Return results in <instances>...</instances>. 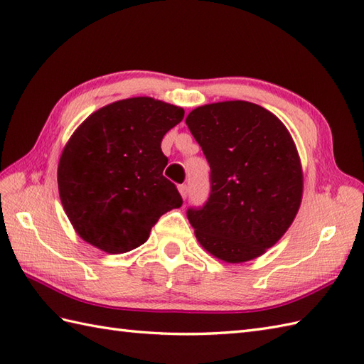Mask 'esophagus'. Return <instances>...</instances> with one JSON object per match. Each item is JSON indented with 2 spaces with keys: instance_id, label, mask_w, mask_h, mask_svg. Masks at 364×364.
<instances>
[{
  "instance_id": "obj_1",
  "label": "esophagus",
  "mask_w": 364,
  "mask_h": 364,
  "mask_svg": "<svg viewBox=\"0 0 364 364\" xmlns=\"http://www.w3.org/2000/svg\"><path fill=\"white\" fill-rule=\"evenodd\" d=\"M178 191H180L183 198H188V193H189V186L188 184H180Z\"/></svg>"
}]
</instances>
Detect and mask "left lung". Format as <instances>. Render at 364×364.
<instances>
[{"mask_svg": "<svg viewBox=\"0 0 364 364\" xmlns=\"http://www.w3.org/2000/svg\"><path fill=\"white\" fill-rule=\"evenodd\" d=\"M210 167V193L188 218L217 259H256L282 237L298 214L302 168L285 125L264 107L226 100L186 117Z\"/></svg>", "mask_w": 364, "mask_h": 364, "instance_id": "8db88e82", "label": "left lung"}]
</instances>
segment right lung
<instances>
[{
	"label": "right lung",
	"instance_id": "1",
	"mask_svg": "<svg viewBox=\"0 0 364 364\" xmlns=\"http://www.w3.org/2000/svg\"><path fill=\"white\" fill-rule=\"evenodd\" d=\"M184 109L130 97L88 116L58 161V193L80 237L109 255L138 248L167 210L180 208L176 186L163 175L164 134Z\"/></svg>",
	"mask_w": 364,
	"mask_h": 364
}]
</instances>
